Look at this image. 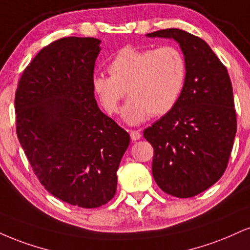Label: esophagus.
Masks as SVG:
<instances>
[{"instance_id":"obj_1","label":"esophagus","mask_w":250,"mask_h":250,"mask_svg":"<svg viewBox=\"0 0 250 250\" xmlns=\"http://www.w3.org/2000/svg\"><path fill=\"white\" fill-rule=\"evenodd\" d=\"M129 134H130V137H131V140H133V141L140 140L141 136H142V135H141V133L138 130H129Z\"/></svg>"}]
</instances>
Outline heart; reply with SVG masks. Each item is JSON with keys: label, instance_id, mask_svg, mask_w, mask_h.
Listing matches in <instances>:
<instances>
[{"label": "heart", "instance_id": "heart-1", "mask_svg": "<svg viewBox=\"0 0 250 250\" xmlns=\"http://www.w3.org/2000/svg\"><path fill=\"white\" fill-rule=\"evenodd\" d=\"M108 71L109 77L99 74L92 81L102 107L115 114L127 89L130 98L123 107L122 117L129 125H138L151 114L164 115L176 106L188 67L183 53L174 46H127L116 53Z\"/></svg>", "mask_w": 250, "mask_h": 250}]
</instances>
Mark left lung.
I'll list each match as a JSON object with an SVG mask.
<instances>
[{"instance_id":"8db88e82","label":"left lung","mask_w":250,"mask_h":250,"mask_svg":"<svg viewBox=\"0 0 250 250\" xmlns=\"http://www.w3.org/2000/svg\"><path fill=\"white\" fill-rule=\"evenodd\" d=\"M146 37L174 39L188 67L176 106L143 131L155 152L152 176L165 193L194 197L221 178L233 148L236 113L229 76L197 36L171 28Z\"/></svg>"}]
</instances>
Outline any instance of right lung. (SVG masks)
<instances>
[{"label":"right lung","instance_id":"right-lung-1","mask_svg":"<svg viewBox=\"0 0 250 250\" xmlns=\"http://www.w3.org/2000/svg\"><path fill=\"white\" fill-rule=\"evenodd\" d=\"M100 39L65 37L38 52L15 95L16 131L45 190L83 208L116 193L130 136L96 104L93 73Z\"/></svg>","mask_w":250,"mask_h":250}]
</instances>
